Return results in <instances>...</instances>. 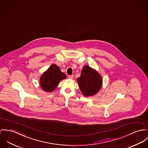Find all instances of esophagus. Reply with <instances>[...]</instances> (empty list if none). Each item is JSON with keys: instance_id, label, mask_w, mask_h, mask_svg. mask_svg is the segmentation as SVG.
I'll return each mask as SVG.
<instances>
[{"instance_id": "34e87169", "label": "esophagus", "mask_w": 148, "mask_h": 148, "mask_svg": "<svg viewBox=\"0 0 148 148\" xmlns=\"http://www.w3.org/2000/svg\"><path fill=\"white\" fill-rule=\"evenodd\" d=\"M68 78L69 79H73V78H74V75H69Z\"/></svg>"}]
</instances>
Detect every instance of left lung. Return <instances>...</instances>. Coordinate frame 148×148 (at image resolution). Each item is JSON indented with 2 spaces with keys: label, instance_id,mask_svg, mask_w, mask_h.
Segmentation results:
<instances>
[{
  "label": "left lung",
  "instance_id": "obj_1",
  "mask_svg": "<svg viewBox=\"0 0 148 148\" xmlns=\"http://www.w3.org/2000/svg\"><path fill=\"white\" fill-rule=\"evenodd\" d=\"M80 90L85 96L95 95L102 85L101 77L95 70L88 66H84L81 75L78 78Z\"/></svg>",
  "mask_w": 148,
  "mask_h": 148
}]
</instances>
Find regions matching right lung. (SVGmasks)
Here are the masks:
<instances>
[{
    "instance_id": "add662e5",
    "label": "right lung",
    "mask_w": 148,
    "mask_h": 148,
    "mask_svg": "<svg viewBox=\"0 0 148 148\" xmlns=\"http://www.w3.org/2000/svg\"><path fill=\"white\" fill-rule=\"evenodd\" d=\"M66 78V75L62 73L55 64L52 65L42 75L40 86L44 91L51 92L57 87L61 80Z\"/></svg>"
}]
</instances>
